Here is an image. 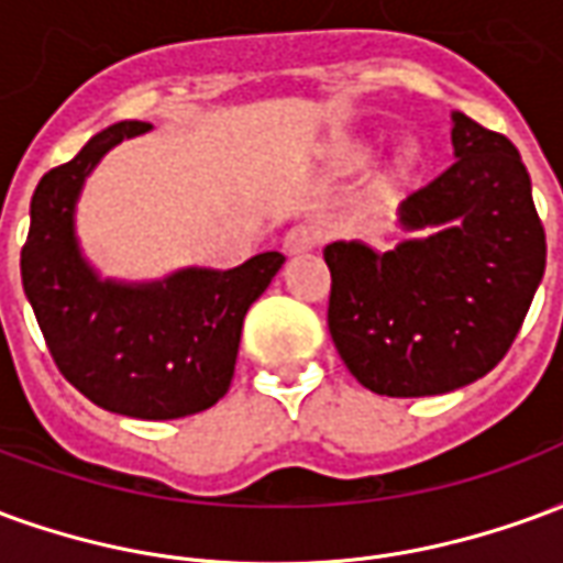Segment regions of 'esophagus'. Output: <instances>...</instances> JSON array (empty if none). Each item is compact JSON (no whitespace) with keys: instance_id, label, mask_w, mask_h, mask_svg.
Here are the masks:
<instances>
[{"instance_id":"34e87169","label":"esophagus","mask_w":563,"mask_h":563,"mask_svg":"<svg viewBox=\"0 0 563 563\" xmlns=\"http://www.w3.org/2000/svg\"><path fill=\"white\" fill-rule=\"evenodd\" d=\"M319 241V232L313 225H292L286 238H283V253L286 256H298V253H307V250H313Z\"/></svg>"}]
</instances>
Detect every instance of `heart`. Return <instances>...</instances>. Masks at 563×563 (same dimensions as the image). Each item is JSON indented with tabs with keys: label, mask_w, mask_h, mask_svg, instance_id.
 Segmentation results:
<instances>
[{
	"label": "heart",
	"mask_w": 563,
	"mask_h": 563,
	"mask_svg": "<svg viewBox=\"0 0 563 563\" xmlns=\"http://www.w3.org/2000/svg\"><path fill=\"white\" fill-rule=\"evenodd\" d=\"M416 159H419L416 141L404 139L398 147L391 150L386 174H389V177H404V174L413 168ZM331 162L341 165V168H358L362 162H367V147L365 144H358V141H338V144L331 147Z\"/></svg>",
	"instance_id": "1"
}]
</instances>
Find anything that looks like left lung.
<instances>
[{
  "instance_id": "obj_1",
  "label": "left lung",
  "mask_w": 563,
  "mask_h": 563,
  "mask_svg": "<svg viewBox=\"0 0 563 563\" xmlns=\"http://www.w3.org/2000/svg\"><path fill=\"white\" fill-rule=\"evenodd\" d=\"M455 162L404 198L379 253L365 241L325 246L329 331L365 389L389 398L446 395L507 355L545 271L531 174L512 141L452 111Z\"/></svg>"
}]
</instances>
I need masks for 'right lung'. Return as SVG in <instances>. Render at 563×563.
<instances>
[{
    "mask_svg": "<svg viewBox=\"0 0 563 563\" xmlns=\"http://www.w3.org/2000/svg\"><path fill=\"white\" fill-rule=\"evenodd\" d=\"M150 129L139 120L114 123L44 174L30 205L20 274L63 377L108 413L162 422L201 413L229 391L246 310L286 258L271 250L229 271L102 277L80 250V192L108 150Z\"/></svg>",
    "mask_w": 563,
    "mask_h": 563,
    "instance_id": "1",
    "label": "right lung"
}]
</instances>
